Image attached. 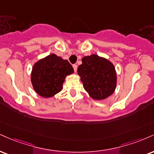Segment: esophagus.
Masks as SVG:
<instances>
[{"instance_id": "esophagus-1", "label": "esophagus", "mask_w": 154, "mask_h": 154, "mask_svg": "<svg viewBox=\"0 0 154 154\" xmlns=\"http://www.w3.org/2000/svg\"><path fill=\"white\" fill-rule=\"evenodd\" d=\"M73 69H74V71H75V72H77V64H73Z\"/></svg>"}]
</instances>
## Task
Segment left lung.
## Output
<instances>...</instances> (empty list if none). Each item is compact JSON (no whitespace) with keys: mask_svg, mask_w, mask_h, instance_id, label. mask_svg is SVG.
Returning a JSON list of instances; mask_svg holds the SVG:
<instances>
[{"mask_svg":"<svg viewBox=\"0 0 154 154\" xmlns=\"http://www.w3.org/2000/svg\"><path fill=\"white\" fill-rule=\"evenodd\" d=\"M82 62L77 73L90 97L101 100L112 95L117 84V75L112 63L96 54L84 57Z\"/></svg>","mask_w":154,"mask_h":154,"instance_id":"left-lung-1","label":"left lung"}]
</instances>
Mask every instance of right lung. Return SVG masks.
<instances>
[{
	"instance_id": "obj_1",
	"label": "right lung",
	"mask_w": 154,
	"mask_h": 154,
	"mask_svg": "<svg viewBox=\"0 0 154 154\" xmlns=\"http://www.w3.org/2000/svg\"><path fill=\"white\" fill-rule=\"evenodd\" d=\"M73 72L67 60L51 54L35 63L31 71V83L38 95L51 97L62 90L65 77Z\"/></svg>"
}]
</instances>
